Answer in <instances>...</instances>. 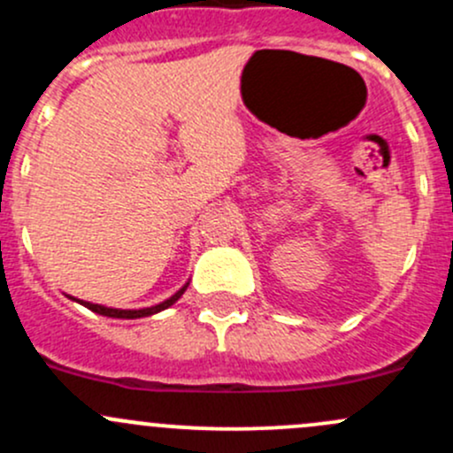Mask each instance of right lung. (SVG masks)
Masks as SVG:
<instances>
[{"label": "right lung", "mask_w": 453, "mask_h": 453, "mask_svg": "<svg viewBox=\"0 0 453 453\" xmlns=\"http://www.w3.org/2000/svg\"><path fill=\"white\" fill-rule=\"evenodd\" d=\"M186 287H188V285H184V287H181V289L177 291L175 296H171V298H168V300H164V303L155 304V307H146V309H109V307H100V304L83 303V300H76V298H72V296H70V298H72V300H76V303H81V304H83V307L89 309V311H94V313H100V315H107V318L135 319V318H146V315L159 313V311H164V309H168V307H171V304H175L177 300L181 298V294H184V291H186Z\"/></svg>", "instance_id": "1"}]
</instances>
